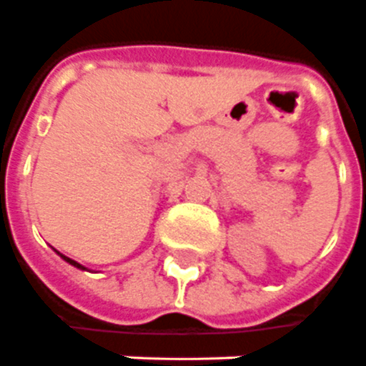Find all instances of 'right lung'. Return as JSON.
Returning <instances> with one entry per match:
<instances>
[{"label": "right lung", "mask_w": 366, "mask_h": 366, "mask_svg": "<svg viewBox=\"0 0 366 366\" xmlns=\"http://www.w3.org/2000/svg\"><path fill=\"white\" fill-rule=\"evenodd\" d=\"M61 258H64V260L69 262V264H72V266H76V268H80V270H86L84 266H80L79 262H74V260H72V258H66V256H63V254H61Z\"/></svg>", "instance_id": "obj_1"}]
</instances>
